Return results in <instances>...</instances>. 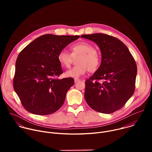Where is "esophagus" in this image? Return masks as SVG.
I'll use <instances>...</instances> for the list:
<instances>
[{"label":"esophagus","instance_id":"1","mask_svg":"<svg viewBox=\"0 0 152 152\" xmlns=\"http://www.w3.org/2000/svg\"><path fill=\"white\" fill-rule=\"evenodd\" d=\"M79 80H80L79 79H78V78H75V82H78Z\"/></svg>","mask_w":152,"mask_h":152}]
</instances>
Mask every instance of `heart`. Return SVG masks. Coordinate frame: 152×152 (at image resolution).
I'll use <instances>...</instances> for the list:
<instances>
[{
  "mask_svg": "<svg viewBox=\"0 0 152 152\" xmlns=\"http://www.w3.org/2000/svg\"><path fill=\"white\" fill-rule=\"evenodd\" d=\"M72 54L67 50H61L58 55V59L62 66L69 68L73 62V58L79 55L76 60L77 66L65 73L69 77H79L85 75L88 70L96 72L100 63V57L97 51L90 43L81 41L72 45L70 48Z\"/></svg>",
  "mask_w": 152,
  "mask_h": 152,
  "instance_id": "1",
  "label": "heart"
}]
</instances>
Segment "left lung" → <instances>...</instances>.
<instances>
[{
    "instance_id": "obj_1",
    "label": "left lung",
    "mask_w": 152,
    "mask_h": 152,
    "mask_svg": "<svg viewBox=\"0 0 152 152\" xmlns=\"http://www.w3.org/2000/svg\"><path fill=\"white\" fill-rule=\"evenodd\" d=\"M93 41L102 53L100 66L85 81V99L93 110L104 114L121 108L134 94L137 67L124 43L104 34L82 35Z\"/></svg>"
}]
</instances>
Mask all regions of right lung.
<instances>
[{"label":"right lung","mask_w":152,"mask_h":152,"mask_svg":"<svg viewBox=\"0 0 152 152\" xmlns=\"http://www.w3.org/2000/svg\"><path fill=\"white\" fill-rule=\"evenodd\" d=\"M79 35L46 34L34 39L18 55L14 88L21 104L36 115L51 114L62 106L72 77L59 79L63 73L58 55Z\"/></svg>","instance_id":"right-lung-1"}]
</instances>
